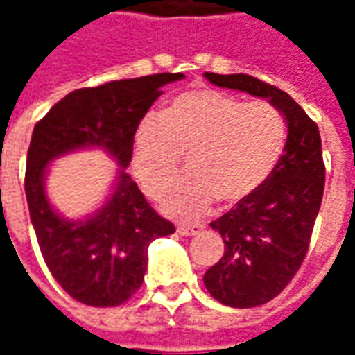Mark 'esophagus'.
Instances as JSON below:
<instances>
[{
  "mask_svg": "<svg viewBox=\"0 0 355 355\" xmlns=\"http://www.w3.org/2000/svg\"><path fill=\"white\" fill-rule=\"evenodd\" d=\"M205 226L203 224H178L177 232L180 236H186V238H192V236H198Z\"/></svg>",
  "mask_w": 355,
  "mask_h": 355,
  "instance_id": "obj_1",
  "label": "esophagus"
}]
</instances>
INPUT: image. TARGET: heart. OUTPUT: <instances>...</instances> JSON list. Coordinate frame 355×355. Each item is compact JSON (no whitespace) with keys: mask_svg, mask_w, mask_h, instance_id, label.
I'll return each mask as SVG.
<instances>
[{"mask_svg":"<svg viewBox=\"0 0 355 355\" xmlns=\"http://www.w3.org/2000/svg\"><path fill=\"white\" fill-rule=\"evenodd\" d=\"M285 146V121L266 101L192 89L177 94L165 114H148L132 137V167L150 196L169 186L180 169L188 171L163 198V211L192 218L215 201L236 205L261 190Z\"/></svg>","mask_w":355,"mask_h":355,"instance_id":"heart-1","label":"heart"}]
</instances>
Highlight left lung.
Returning a JSON list of instances; mask_svg holds the SVG:
<instances>
[{
	"mask_svg": "<svg viewBox=\"0 0 355 355\" xmlns=\"http://www.w3.org/2000/svg\"><path fill=\"white\" fill-rule=\"evenodd\" d=\"M218 87L266 98L287 125L283 155L264 186L211 223L224 239V254L203 275L207 291L232 308H254L277 297L297 274L320 213L325 165L318 125L283 93L247 73H211Z\"/></svg>",
	"mask_w": 355,
	"mask_h": 355,
	"instance_id": "1",
	"label": "left lung"
}]
</instances>
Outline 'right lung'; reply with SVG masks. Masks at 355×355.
<instances>
[{
    "label": "right lung",
    "mask_w": 355,
    "mask_h": 355,
    "mask_svg": "<svg viewBox=\"0 0 355 355\" xmlns=\"http://www.w3.org/2000/svg\"><path fill=\"white\" fill-rule=\"evenodd\" d=\"M178 80H184V73L76 89L34 127L24 178L30 218L49 272L83 304L108 308L135 295L146 274L148 245L175 232L125 169L131 163L137 125L163 85ZM81 149L106 151L120 169L101 208L81 219H66L50 205L44 180L51 162Z\"/></svg>",
    "instance_id": "right-lung-1"
}]
</instances>
